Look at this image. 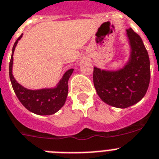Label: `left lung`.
Returning a JSON list of instances; mask_svg holds the SVG:
<instances>
[{"mask_svg":"<svg viewBox=\"0 0 159 159\" xmlns=\"http://www.w3.org/2000/svg\"><path fill=\"white\" fill-rule=\"evenodd\" d=\"M131 47L130 59L118 71L93 68V85L100 98L110 106L127 108L139 102L146 94L150 79V59L140 36L126 30Z\"/></svg>","mask_w":159,"mask_h":159,"instance_id":"obj_1","label":"left lung"}]
</instances>
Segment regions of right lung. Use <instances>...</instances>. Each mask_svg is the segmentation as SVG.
Returning <instances> with one entry per match:
<instances>
[{
    "instance_id": "right-lung-1",
    "label": "right lung",
    "mask_w": 159,
    "mask_h": 159,
    "mask_svg": "<svg viewBox=\"0 0 159 159\" xmlns=\"http://www.w3.org/2000/svg\"><path fill=\"white\" fill-rule=\"evenodd\" d=\"M22 34L15 41L13 52L9 62V78L12 86L17 98L26 109L31 112L39 115H50L57 112L66 102L68 94V81L74 70L70 69L59 81L54 89H42L38 90H30L25 89L16 82L12 74L13 68V55L17 41L20 39Z\"/></svg>"
}]
</instances>
